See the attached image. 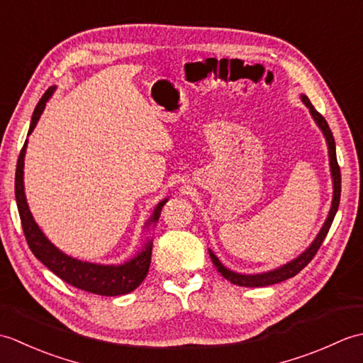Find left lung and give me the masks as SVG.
<instances>
[{
	"mask_svg": "<svg viewBox=\"0 0 363 363\" xmlns=\"http://www.w3.org/2000/svg\"><path fill=\"white\" fill-rule=\"evenodd\" d=\"M301 99H303V103L309 107V111L312 113L313 120L317 121L318 128L323 130V134L326 137V143H328V150H329V165H330V174H333V184H334V195H333V204H330V211L328 218L325 221V225H323L321 230L318 233V235L315 237V240L312 242V245L307 248L301 256H298L296 259H293L289 264H285L279 268L272 269V272H267V273H260V274H240V273H235V272H230L229 268H226L225 265L221 264L218 260V257L215 256V254L209 250L211 254V259L213 262L215 268L218 269L221 273L223 277H226L228 281H230L235 285H240V287H267V285H273L277 282H282L285 279H290V277L296 276L301 269H303L309 262L315 257V254L320 250V246L325 240L328 233H329V228L333 225L335 213L338 211V204H340V194H342V174H340V167L337 164V154H335V140H334V135H333V130H330L328 121L325 120V117L315 109L312 106V103L309 101V98L306 95H301Z\"/></svg>",
	"mask_w": 363,
	"mask_h": 363,
	"instance_id": "left-lung-1",
	"label": "left lung"
}]
</instances>
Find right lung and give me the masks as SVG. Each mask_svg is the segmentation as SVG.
I'll return each mask as SVG.
<instances>
[{
    "label": "right lung",
    "mask_w": 363,
    "mask_h": 363,
    "mask_svg": "<svg viewBox=\"0 0 363 363\" xmlns=\"http://www.w3.org/2000/svg\"><path fill=\"white\" fill-rule=\"evenodd\" d=\"M52 91L54 87H50L46 90L43 96L40 98V101L35 106L28 135L34 130L37 121L40 118V115L45 109V104L51 98ZM26 145L28 140L23 145V148L20 151L17 172H15V199H17L23 233H25L26 242L34 256L40 260L45 267H48L54 274H57L60 279L73 285L76 289L103 296H120L135 290L138 285L143 282L146 274H148L151 264L152 242L150 240L145 245L143 251L138 252L134 259H130L121 265L90 264V262L73 259L72 256H67V254L57 250L56 246L45 237L40 228L37 226V223L34 221L33 213H30L26 203L25 184H23V167H25ZM165 203L167 198L156 206L151 220L146 223V228L151 226V223H156L159 220L162 207H164Z\"/></svg>",
    "instance_id": "add662e5"
}]
</instances>
